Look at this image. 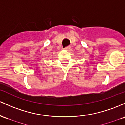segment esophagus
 Instances as JSON below:
<instances>
[{
  "label": "esophagus",
  "instance_id": "obj_1",
  "mask_svg": "<svg viewBox=\"0 0 125 125\" xmlns=\"http://www.w3.org/2000/svg\"><path fill=\"white\" fill-rule=\"evenodd\" d=\"M70 49H71V47H69V46H68V47H66L65 48V50H69Z\"/></svg>",
  "mask_w": 125,
  "mask_h": 125
}]
</instances>
